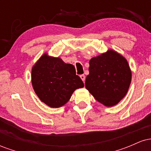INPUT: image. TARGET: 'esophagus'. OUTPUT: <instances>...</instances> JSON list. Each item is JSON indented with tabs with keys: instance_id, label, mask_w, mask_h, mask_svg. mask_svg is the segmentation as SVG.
I'll list each match as a JSON object with an SVG mask.
<instances>
[{
	"instance_id": "obj_1",
	"label": "esophagus",
	"mask_w": 151,
	"mask_h": 151,
	"mask_svg": "<svg viewBox=\"0 0 151 151\" xmlns=\"http://www.w3.org/2000/svg\"><path fill=\"white\" fill-rule=\"evenodd\" d=\"M80 77H81V80H82L83 81H85V75H84V74H81V75H80Z\"/></svg>"
}]
</instances>
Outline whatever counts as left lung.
Masks as SVG:
<instances>
[{
  "label": "left lung",
  "mask_w": 151,
  "mask_h": 151,
  "mask_svg": "<svg viewBox=\"0 0 151 151\" xmlns=\"http://www.w3.org/2000/svg\"><path fill=\"white\" fill-rule=\"evenodd\" d=\"M85 86L95 99L106 106L117 104L128 92L131 72L122 55L109 50L89 61Z\"/></svg>",
  "instance_id": "8db88e82"
}]
</instances>
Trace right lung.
Segmentation results:
<instances>
[{"instance_id": "1", "label": "right lung", "mask_w": 151, "mask_h": 151, "mask_svg": "<svg viewBox=\"0 0 151 151\" xmlns=\"http://www.w3.org/2000/svg\"><path fill=\"white\" fill-rule=\"evenodd\" d=\"M32 84L40 99L52 108L65 104L74 90L84 86L74 65L47 54L32 67Z\"/></svg>"}]
</instances>
